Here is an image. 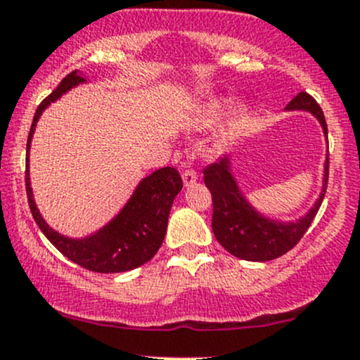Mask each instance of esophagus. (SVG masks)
Masks as SVG:
<instances>
[{
	"label": "esophagus",
	"instance_id": "obj_1",
	"mask_svg": "<svg viewBox=\"0 0 360 360\" xmlns=\"http://www.w3.org/2000/svg\"><path fill=\"white\" fill-rule=\"evenodd\" d=\"M198 179V176H197V172H195L193 169H186L183 172V183H184V186H191V184L195 183V181Z\"/></svg>",
	"mask_w": 360,
	"mask_h": 360
}]
</instances>
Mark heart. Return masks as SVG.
Returning <instances> with one entry per match:
<instances>
[{
  "mask_svg": "<svg viewBox=\"0 0 360 360\" xmlns=\"http://www.w3.org/2000/svg\"><path fill=\"white\" fill-rule=\"evenodd\" d=\"M223 106H224L223 101H216V103L210 104V108H209V115H210V116H217V112L221 111V108H223Z\"/></svg>",
  "mask_w": 360,
  "mask_h": 360,
  "instance_id": "obj_1",
  "label": "heart"
}]
</instances>
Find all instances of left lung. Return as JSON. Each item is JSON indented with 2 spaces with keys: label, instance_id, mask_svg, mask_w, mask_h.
I'll use <instances>...</instances> for the list:
<instances>
[{
  "label": "left lung",
  "instance_id": "left-lung-1",
  "mask_svg": "<svg viewBox=\"0 0 360 360\" xmlns=\"http://www.w3.org/2000/svg\"><path fill=\"white\" fill-rule=\"evenodd\" d=\"M285 110L310 111L321 122L328 137V123L317 101L307 92H300ZM329 177V153L324 165L322 193L315 205L301 219L281 223L264 217L245 200L230 169V158L210 163L203 169V183L212 195V231L221 245L235 257L248 261L277 259L289 252L310 228L319 207L324 200Z\"/></svg>",
  "mask_w": 360,
  "mask_h": 360
}]
</instances>
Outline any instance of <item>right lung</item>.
<instances>
[{"label": "right lung", "mask_w": 360, "mask_h": 360, "mask_svg": "<svg viewBox=\"0 0 360 360\" xmlns=\"http://www.w3.org/2000/svg\"><path fill=\"white\" fill-rule=\"evenodd\" d=\"M86 78L78 71L69 72L59 83L56 90L46 99L41 101L32 118L31 130L27 137V158H25V193H27L29 209L39 230L72 263L79 264L85 270L97 274H120L129 271L141 264L148 263L158 252L167 231L170 207L174 198L183 188V179L174 167H163L144 177L136 188L134 195L122 212L101 228L97 233L86 238H68L59 235L45 223L32 198L31 183H29V146L32 132L43 110L50 103L59 99L69 89L85 83Z\"/></svg>", "instance_id": "add662e5"}]
</instances>
